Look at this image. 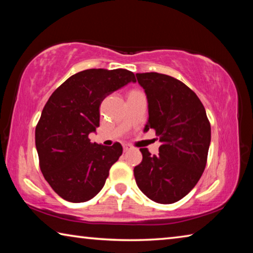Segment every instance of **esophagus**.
I'll use <instances>...</instances> for the list:
<instances>
[{
  "instance_id": "obj_1",
  "label": "esophagus",
  "mask_w": 253,
  "mask_h": 253,
  "mask_svg": "<svg viewBox=\"0 0 253 253\" xmlns=\"http://www.w3.org/2000/svg\"><path fill=\"white\" fill-rule=\"evenodd\" d=\"M130 148H131V147L129 146V145H127V144L124 145V152H128Z\"/></svg>"
}]
</instances>
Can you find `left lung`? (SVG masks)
<instances>
[{"label": "left lung", "mask_w": 253, "mask_h": 253, "mask_svg": "<svg viewBox=\"0 0 253 253\" xmlns=\"http://www.w3.org/2000/svg\"><path fill=\"white\" fill-rule=\"evenodd\" d=\"M147 97L148 121L161 142L158 155L140 148L143 161L135 166L137 186L156 203H175L188 194L207 165L211 126L199 97L173 77L136 74Z\"/></svg>", "instance_id": "8db88e82"}]
</instances>
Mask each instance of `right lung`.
Returning a JSON list of instances; mask_svg holds the SVG:
<instances>
[{
    "mask_svg": "<svg viewBox=\"0 0 253 253\" xmlns=\"http://www.w3.org/2000/svg\"><path fill=\"white\" fill-rule=\"evenodd\" d=\"M129 83H136L135 75L126 69L84 70L46 101L36 127V147L45 181L63 200L85 202L104 187L123 147L91 143L88 136L99 127L102 100Z\"/></svg>",
    "mask_w": 253,
    "mask_h": 253,
    "instance_id": "right-lung-1",
    "label": "right lung"
}]
</instances>
